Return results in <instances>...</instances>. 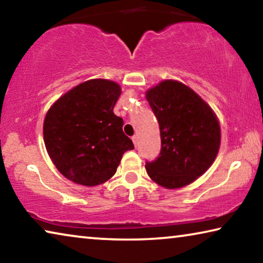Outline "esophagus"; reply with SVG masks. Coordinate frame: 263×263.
I'll return each mask as SVG.
<instances>
[{
	"label": "esophagus",
	"mask_w": 263,
	"mask_h": 263,
	"mask_svg": "<svg viewBox=\"0 0 263 263\" xmlns=\"http://www.w3.org/2000/svg\"><path fill=\"white\" fill-rule=\"evenodd\" d=\"M132 141H133V144H135V146H137V144H138V137L133 136L132 137Z\"/></svg>",
	"instance_id": "34e87169"
}]
</instances>
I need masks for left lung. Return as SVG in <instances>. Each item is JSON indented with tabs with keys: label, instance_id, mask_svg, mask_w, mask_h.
Wrapping results in <instances>:
<instances>
[{
	"label": "left lung",
	"instance_id": "8db88e82",
	"mask_svg": "<svg viewBox=\"0 0 263 263\" xmlns=\"http://www.w3.org/2000/svg\"><path fill=\"white\" fill-rule=\"evenodd\" d=\"M160 128L161 149L146 162L148 177L165 189H180L201 177L213 164L221 131L212 107L181 82L166 79L146 91Z\"/></svg>",
	"mask_w": 263,
	"mask_h": 263
}]
</instances>
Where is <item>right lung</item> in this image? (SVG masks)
<instances>
[{
    "label": "right lung",
    "mask_w": 263,
    "mask_h": 263,
    "mask_svg": "<svg viewBox=\"0 0 263 263\" xmlns=\"http://www.w3.org/2000/svg\"><path fill=\"white\" fill-rule=\"evenodd\" d=\"M122 93L119 84L90 79L52 104L43 124L50 159L63 176L83 186H97L115 176L123 154L133 149L114 114Z\"/></svg>",
    "instance_id": "right-lung-1"
}]
</instances>
